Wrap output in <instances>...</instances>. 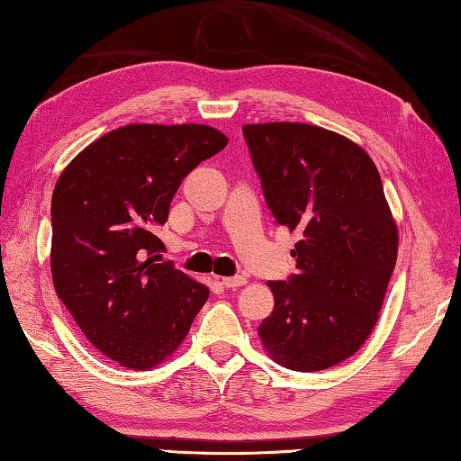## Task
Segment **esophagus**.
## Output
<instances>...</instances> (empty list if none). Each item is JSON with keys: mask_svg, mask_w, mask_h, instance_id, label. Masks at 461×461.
Instances as JSON below:
<instances>
[{"mask_svg": "<svg viewBox=\"0 0 461 461\" xmlns=\"http://www.w3.org/2000/svg\"><path fill=\"white\" fill-rule=\"evenodd\" d=\"M248 283V279L243 276H236V277H225L223 279V285L228 289H236V287H243Z\"/></svg>", "mask_w": 461, "mask_h": 461, "instance_id": "obj_1", "label": "esophagus"}]
</instances>
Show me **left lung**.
<instances>
[{
    "label": "left lung",
    "instance_id": "obj_1",
    "mask_svg": "<svg viewBox=\"0 0 461 461\" xmlns=\"http://www.w3.org/2000/svg\"><path fill=\"white\" fill-rule=\"evenodd\" d=\"M243 139L273 218L299 233L297 273L267 283L276 307L261 342L285 368H330L365 345L396 266L380 174L358 144L321 126L246 124Z\"/></svg>",
    "mask_w": 461,
    "mask_h": 461
}]
</instances>
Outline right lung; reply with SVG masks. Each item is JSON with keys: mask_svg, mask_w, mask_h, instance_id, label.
Instances as JSON below:
<instances>
[{"mask_svg": "<svg viewBox=\"0 0 461 461\" xmlns=\"http://www.w3.org/2000/svg\"><path fill=\"white\" fill-rule=\"evenodd\" d=\"M205 124H129L101 136L59 176L51 276L59 299L104 357L154 368L188 335L210 291L170 261L154 230L182 180L225 149Z\"/></svg>", "mask_w": 461, "mask_h": 461, "instance_id": "1", "label": "right lung"}]
</instances>
